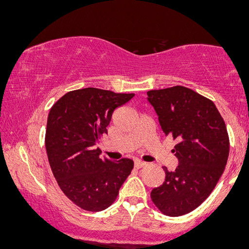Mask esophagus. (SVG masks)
Returning a JSON list of instances; mask_svg holds the SVG:
<instances>
[{
    "label": "esophagus",
    "instance_id": "obj_1",
    "mask_svg": "<svg viewBox=\"0 0 249 249\" xmlns=\"http://www.w3.org/2000/svg\"><path fill=\"white\" fill-rule=\"evenodd\" d=\"M143 166H146V163L145 161H142V160H135V167L136 168H142Z\"/></svg>",
    "mask_w": 249,
    "mask_h": 249
}]
</instances>
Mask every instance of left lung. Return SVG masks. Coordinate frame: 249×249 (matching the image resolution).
<instances>
[{
	"label": "left lung",
	"mask_w": 249,
	"mask_h": 249,
	"mask_svg": "<svg viewBox=\"0 0 249 249\" xmlns=\"http://www.w3.org/2000/svg\"><path fill=\"white\" fill-rule=\"evenodd\" d=\"M165 136L178 140L173 153L174 172L150 197L161 213L178 217L193 211L210 196L225 171L229 156L226 124L214 103L193 89L173 86L147 92Z\"/></svg>",
	"instance_id": "obj_1"
}]
</instances>
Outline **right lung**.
Instances as JSON below:
<instances>
[{"instance_id":"obj_1","label":"right lung","mask_w":249,"mask_h":249,"mask_svg":"<svg viewBox=\"0 0 249 249\" xmlns=\"http://www.w3.org/2000/svg\"><path fill=\"white\" fill-rule=\"evenodd\" d=\"M86 88L63 95L47 119L45 146L49 165L65 196L83 210L98 212L116 201L133 161H112L94 149L107 133L113 111L133 98Z\"/></svg>"}]
</instances>
